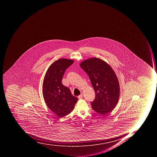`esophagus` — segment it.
<instances>
[{"mask_svg": "<svg viewBox=\"0 0 157 157\" xmlns=\"http://www.w3.org/2000/svg\"><path fill=\"white\" fill-rule=\"evenodd\" d=\"M78 99H82L83 98V94H81L80 95H79L78 96Z\"/></svg>", "mask_w": 157, "mask_h": 157, "instance_id": "34e87169", "label": "esophagus"}]
</instances>
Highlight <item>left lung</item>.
<instances>
[{"mask_svg":"<svg viewBox=\"0 0 157 157\" xmlns=\"http://www.w3.org/2000/svg\"><path fill=\"white\" fill-rule=\"evenodd\" d=\"M80 66L89 76L95 91V100L91 102L93 109L102 114L113 111L118 101L120 86L112 68L96 57L83 61Z\"/></svg>","mask_w":157,"mask_h":157,"instance_id":"8db88e82","label":"left lung"}]
</instances>
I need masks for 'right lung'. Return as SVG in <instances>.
Segmentation results:
<instances>
[{"mask_svg": "<svg viewBox=\"0 0 157 157\" xmlns=\"http://www.w3.org/2000/svg\"><path fill=\"white\" fill-rule=\"evenodd\" d=\"M74 60L61 58L52 63L46 72L43 83V95L50 110L63 117L74 109L78 98L74 96L69 88L62 83L66 70Z\"/></svg>", "mask_w": 157, "mask_h": 157, "instance_id": "add662e5", "label": "right lung"}]
</instances>
